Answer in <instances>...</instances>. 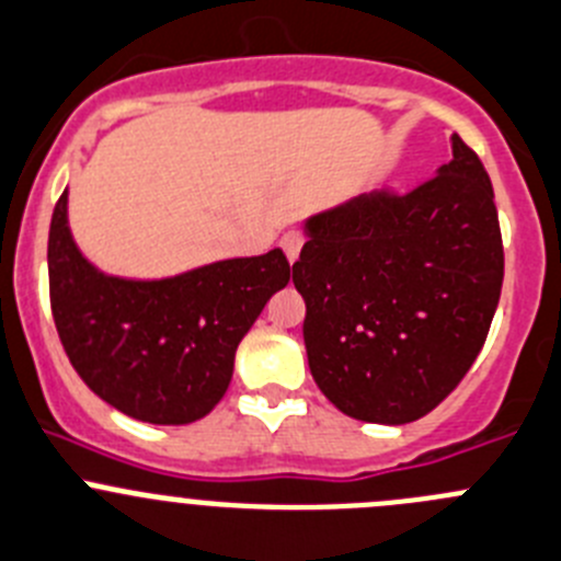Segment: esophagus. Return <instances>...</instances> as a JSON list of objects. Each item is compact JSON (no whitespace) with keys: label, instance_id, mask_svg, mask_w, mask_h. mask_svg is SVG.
<instances>
[{"label":"esophagus","instance_id":"obj_1","mask_svg":"<svg viewBox=\"0 0 561 561\" xmlns=\"http://www.w3.org/2000/svg\"><path fill=\"white\" fill-rule=\"evenodd\" d=\"M302 244H306V237H302L300 231H286V233H284V239H280V248H284L286 259H289L291 264H295V261L300 259Z\"/></svg>","mask_w":561,"mask_h":561}]
</instances>
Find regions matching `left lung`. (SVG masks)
Returning a JSON list of instances; mask_svg holds the SVG:
<instances>
[{"label": "left lung", "mask_w": 561, "mask_h": 561, "mask_svg": "<svg viewBox=\"0 0 561 561\" xmlns=\"http://www.w3.org/2000/svg\"><path fill=\"white\" fill-rule=\"evenodd\" d=\"M291 270L308 366L357 421L408 424L477 360L504 280L493 184L451 135V159L415 190L364 192L306 222Z\"/></svg>", "instance_id": "left-lung-1"}]
</instances>
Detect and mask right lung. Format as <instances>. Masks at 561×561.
I'll return each mask as SVG.
<instances>
[{"mask_svg":"<svg viewBox=\"0 0 561 561\" xmlns=\"http://www.w3.org/2000/svg\"><path fill=\"white\" fill-rule=\"evenodd\" d=\"M289 277L280 248L162 280L112 277L73 244L68 192L51 215L49 295L62 350L95 397L148 424H190L215 410L239 341Z\"/></svg>","mask_w":561,"mask_h":561,"instance_id":"1","label":"right lung"}]
</instances>
